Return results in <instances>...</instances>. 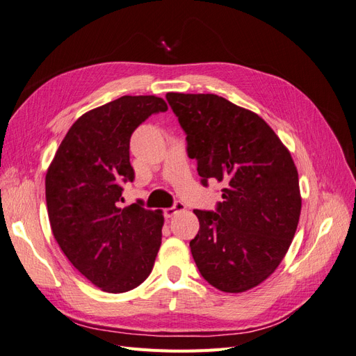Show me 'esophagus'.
<instances>
[{
    "label": "esophagus",
    "instance_id": "34e87169",
    "mask_svg": "<svg viewBox=\"0 0 356 356\" xmlns=\"http://www.w3.org/2000/svg\"><path fill=\"white\" fill-rule=\"evenodd\" d=\"M181 211H186V204L182 203V202H177L172 208L165 209V217L166 218H172V217H175V215L178 212H181Z\"/></svg>",
    "mask_w": 356,
    "mask_h": 356
}]
</instances>
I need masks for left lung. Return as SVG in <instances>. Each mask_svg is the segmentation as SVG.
<instances>
[{
    "mask_svg": "<svg viewBox=\"0 0 356 356\" xmlns=\"http://www.w3.org/2000/svg\"><path fill=\"white\" fill-rule=\"evenodd\" d=\"M187 134L207 186L222 182L217 212L195 209L190 242L200 275L224 293H245L281 264L298 225V172L289 149L263 118L212 93L166 95Z\"/></svg>",
    "mask_w": 356,
    "mask_h": 356,
    "instance_id": "obj_1",
    "label": "left lung"
}]
</instances>
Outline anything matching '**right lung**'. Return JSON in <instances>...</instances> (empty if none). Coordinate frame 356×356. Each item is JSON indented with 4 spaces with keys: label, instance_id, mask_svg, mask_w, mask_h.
Segmentation results:
<instances>
[{
    "label": "right lung",
    "instance_id": "add662e5",
    "mask_svg": "<svg viewBox=\"0 0 356 356\" xmlns=\"http://www.w3.org/2000/svg\"><path fill=\"white\" fill-rule=\"evenodd\" d=\"M154 95L122 96L77 118L46 174L51 232L71 264L105 293H126L152 273L163 212L143 202L120 208L135 179L129 141L147 118L166 111Z\"/></svg>",
    "mask_w": 356,
    "mask_h": 356
}]
</instances>
